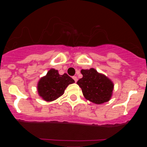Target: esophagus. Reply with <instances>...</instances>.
Instances as JSON below:
<instances>
[{
	"label": "esophagus",
	"instance_id": "esophagus-1",
	"mask_svg": "<svg viewBox=\"0 0 147 147\" xmlns=\"http://www.w3.org/2000/svg\"><path fill=\"white\" fill-rule=\"evenodd\" d=\"M72 78H73V79L74 80V81H75L76 82H77L78 78H77V77H76V76H73V77H72Z\"/></svg>",
	"mask_w": 147,
	"mask_h": 147
}]
</instances>
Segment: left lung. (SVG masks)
Returning <instances> with one entry per match:
<instances>
[{
    "label": "left lung",
    "instance_id": "left-lung-1",
    "mask_svg": "<svg viewBox=\"0 0 147 147\" xmlns=\"http://www.w3.org/2000/svg\"><path fill=\"white\" fill-rule=\"evenodd\" d=\"M81 73L83 78L77 84L82 88L84 97L98 104L109 101L114 88L111 80L93 68L82 69Z\"/></svg>",
    "mask_w": 147,
    "mask_h": 147
}]
</instances>
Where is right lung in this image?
Here are the masks:
<instances>
[{
    "label": "right lung",
    "instance_id": "add662e5",
    "mask_svg": "<svg viewBox=\"0 0 147 147\" xmlns=\"http://www.w3.org/2000/svg\"><path fill=\"white\" fill-rule=\"evenodd\" d=\"M75 81L67 74L59 75L57 70L51 69L47 75L39 80L37 90L39 96L45 101H53L63 95L69 84Z\"/></svg>",
    "mask_w": 147,
    "mask_h": 147
}]
</instances>
